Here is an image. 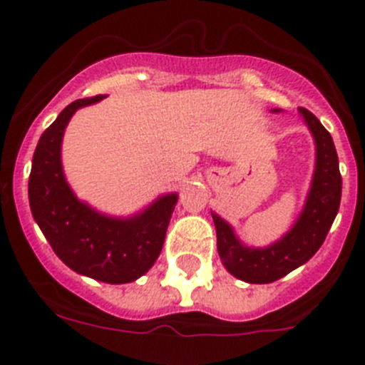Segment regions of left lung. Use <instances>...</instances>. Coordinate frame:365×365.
I'll return each instance as SVG.
<instances>
[{
    "mask_svg": "<svg viewBox=\"0 0 365 365\" xmlns=\"http://www.w3.org/2000/svg\"><path fill=\"white\" fill-rule=\"evenodd\" d=\"M298 111L314 138L316 160L307 199L291 230L267 247H248L237 237L230 222L212 212L219 257L225 269L241 282L272 283L307 263L325 241L340 208L341 175L333 137L311 111L305 108Z\"/></svg>",
    "mask_w": 365,
    "mask_h": 365,
    "instance_id": "8db88e82",
    "label": "left lung"
}]
</instances>
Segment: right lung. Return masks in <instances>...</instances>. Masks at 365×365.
Here are the masks:
<instances>
[{
	"label": "right lung",
	"mask_w": 365,
	"mask_h": 365,
	"mask_svg": "<svg viewBox=\"0 0 365 365\" xmlns=\"http://www.w3.org/2000/svg\"><path fill=\"white\" fill-rule=\"evenodd\" d=\"M106 98L74 100L43 131L32 157L29 202L54 254L74 272L104 283H131L159 257L179 195L166 193L130 217L95 210L76 197L62 166L66 128L80 108Z\"/></svg>",
	"instance_id": "add662e5"
}]
</instances>
